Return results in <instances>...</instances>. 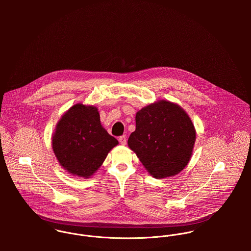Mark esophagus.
<instances>
[{"instance_id":"obj_1","label":"esophagus","mask_w":251,"mask_h":251,"mask_svg":"<svg viewBox=\"0 0 251 251\" xmlns=\"http://www.w3.org/2000/svg\"><path fill=\"white\" fill-rule=\"evenodd\" d=\"M119 142L122 145H126V135H122L119 137Z\"/></svg>"}]
</instances>
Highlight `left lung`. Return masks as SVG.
<instances>
[{
	"label": "left lung",
	"instance_id": "1",
	"mask_svg": "<svg viewBox=\"0 0 251 251\" xmlns=\"http://www.w3.org/2000/svg\"><path fill=\"white\" fill-rule=\"evenodd\" d=\"M136 129L128 138L148 172L156 179L174 176L188 163L196 134L188 115L179 105L160 100L136 113Z\"/></svg>",
	"mask_w": 251,
	"mask_h": 251
}]
</instances>
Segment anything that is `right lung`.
I'll return each mask as SVG.
<instances>
[{
  "label": "right lung",
  "instance_id": "obj_1",
  "mask_svg": "<svg viewBox=\"0 0 251 251\" xmlns=\"http://www.w3.org/2000/svg\"><path fill=\"white\" fill-rule=\"evenodd\" d=\"M118 140L102 127L95 106L76 104L59 121L52 147L60 164L71 174L89 178L103 163Z\"/></svg>",
  "mask_w": 251,
  "mask_h": 251
}]
</instances>
